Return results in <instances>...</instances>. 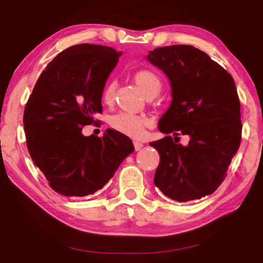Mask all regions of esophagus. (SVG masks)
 I'll return each instance as SVG.
<instances>
[{
    "label": "esophagus",
    "instance_id": "esophagus-1",
    "mask_svg": "<svg viewBox=\"0 0 263 263\" xmlns=\"http://www.w3.org/2000/svg\"><path fill=\"white\" fill-rule=\"evenodd\" d=\"M133 146H135L136 151H139V149H141L142 146H144V144H142V142H140V141H138V140H135V141H133Z\"/></svg>",
    "mask_w": 263,
    "mask_h": 263
}]
</instances>
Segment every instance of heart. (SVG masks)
<instances>
[{
	"label": "heart",
	"mask_w": 263,
	"mask_h": 263,
	"mask_svg": "<svg viewBox=\"0 0 263 263\" xmlns=\"http://www.w3.org/2000/svg\"><path fill=\"white\" fill-rule=\"evenodd\" d=\"M133 79H135L137 86L140 88V90L146 96L149 94H158L160 89H161V81H160L158 75L152 72V70L141 69L135 74ZM114 91L115 83L110 82L106 84L103 91L104 103H111V101L114 99ZM109 124L115 131L133 138H138L144 135L145 127L149 124V119L145 117V116L122 111V112L114 115L110 118Z\"/></svg>",
	"instance_id": "1"
}]
</instances>
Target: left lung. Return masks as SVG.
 <instances>
[{
	"instance_id": "1",
	"label": "left lung",
	"mask_w": 263,
	"mask_h": 263,
	"mask_svg": "<svg viewBox=\"0 0 263 263\" xmlns=\"http://www.w3.org/2000/svg\"><path fill=\"white\" fill-rule=\"evenodd\" d=\"M146 59L167 75L173 99L158 124L166 137L149 142L160 155L154 184L177 202L211 195L241 140L234 80L205 52L190 45L155 48ZM179 135L190 137L188 145L177 142Z\"/></svg>"
}]
</instances>
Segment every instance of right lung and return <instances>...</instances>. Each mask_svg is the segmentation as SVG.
Wrapping results in <instances>:
<instances>
[{"label":"right lung","mask_w":263,"mask_h":263,"mask_svg":"<svg viewBox=\"0 0 263 263\" xmlns=\"http://www.w3.org/2000/svg\"><path fill=\"white\" fill-rule=\"evenodd\" d=\"M122 52L79 44L60 52L39 77L24 110L31 159L51 188L83 197L103 188L133 147L123 133L108 128L102 138L82 128L102 114V95Z\"/></svg>","instance_id":"1"}]
</instances>
